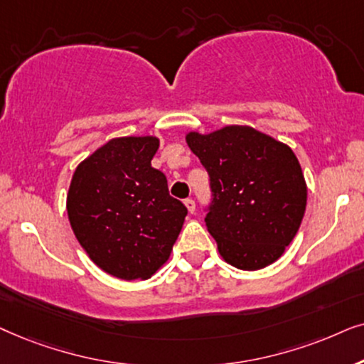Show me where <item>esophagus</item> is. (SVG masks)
I'll return each instance as SVG.
<instances>
[{
	"instance_id": "esophagus-1",
	"label": "esophagus",
	"mask_w": 364,
	"mask_h": 364,
	"mask_svg": "<svg viewBox=\"0 0 364 364\" xmlns=\"http://www.w3.org/2000/svg\"><path fill=\"white\" fill-rule=\"evenodd\" d=\"M185 206L188 208V211H190L191 215H193V213H195V210H196L195 200H193V198H186V200H185Z\"/></svg>"
}]
</instances>
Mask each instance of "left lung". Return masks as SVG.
<instances>
[{"label": "left lung", "instance_id": "left-lung-1", "mask_svg": "<svg viewBox=\"0 0 364 364\" xmlns=\"http://www.w3.org/2000/svg\"><path fill=\"white\" fill-rule=\"evenodd\" d=\"M186 143L210 174L205 221L223 259L245 271L274 263L306 210V181L293 149L238 124L191 132Z\"/></svg>", "mask_w": 364, "mask_h": 364}]
</instances>
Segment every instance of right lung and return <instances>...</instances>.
<instances>
[{"instance_id": "1", "label": "right lung", "mask_w": 364, "mask_h": 364, "mask_svg": "<svg viewBox=\"0 0 364 364\" xmlns=\"http://www.w3.org/2000/svg\"><path fill=\"white\" fill-rule=\"evenodd\" d=\"M158 148L154 136L109 139L73 174L66 198L73 232L91 261L119 279L151 278L188 215L151 166Z\"/></svg>"}]
</instances>
